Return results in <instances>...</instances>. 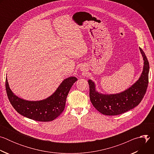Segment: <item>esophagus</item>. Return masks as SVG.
Masks as SVG:
<instances>
[{
	"instance_id": "esophagus-1",
	"label": "esophagus",
	"mask_w": 154,
	"mask_h": 154,
	"mask_svg": "<svg viewBox=\"0 0 154 154\" xmlns=\"http://www.w3.org/2000/svg\"><path fill=\"white\" fill-rule=\"evenodd\" d=\"M80 70H81V71H82V72H86V68L85 67V66H81Z\"/></svg>"
}]
</instances>
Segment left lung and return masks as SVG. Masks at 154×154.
Returning <instances> with one entry per match:
<instances>
[{
  "label": "left lung",
  "mask_w": 154,
  "mask_h": 154,
  "mask_svg": "<svg viewBox=\"0 0 154 154\" xmlns=\"http://www.w3.org/2000/svg\"><path fill=\"white\" fill-rule=\"evenodd\" d=\"M139 49L144 61L143 71L137 81L128 88L116 94H103L97 90L92 80H88L90 100L102 114L115 116L124 113L137 106L144 97L148 85L149 64L144 52L140 48Z\"/></svg>",
  "instance_id": "obj_1"
}]
</instances>
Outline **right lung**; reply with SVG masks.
<instances>
[{
  "mask_svg": "<svg viewBox=\"0 0 154 154\" xmlns=\"http://www.w3.org/2000/svg\"><path fill=\"white\" fill-rule=\"evenodd\" d=\"M77 80L75 77L66 78L52 95L36 101L25 100L15 95L10 89L7 78L5 86L8 98L17 113L35 121L48 122L56 119L63 112L68 94Z\"/></svg>",
  "mask_w": 154,
  "mask_h": 154,
  "instance_id": "obj_1",
  "label": "right lung"
}]
</instances>
